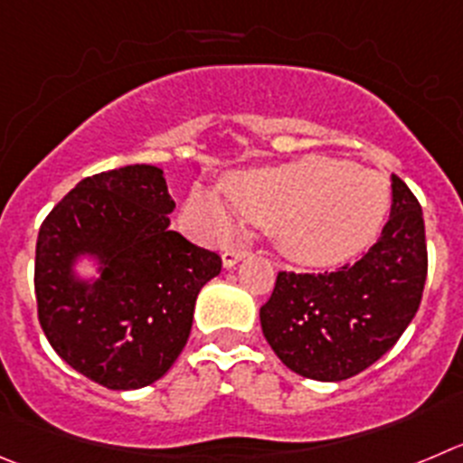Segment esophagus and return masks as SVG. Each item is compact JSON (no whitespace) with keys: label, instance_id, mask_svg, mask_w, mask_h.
I'll return each mask as SVG.
<instances>
[{"label":"esophagus","instance_id":"34e87169","mask_svg":"<svg viewBox=\"0 0 463 463\" xmlns=\"http://www.w3.org/2000/svg\"><path fill=\"white\" fill-rule=\"evenodd\" d=\"M246 256H249V251H246V249H241V246H232V249H226V251H223V256H222L223 267H226V269H231V267H235L237 262H240L241 258H246Z\"/></svg>","mask_w":463,"mask_h":463}]
</instances>
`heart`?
Masks as SVG:
<instances>
[{
	"label": "heart",
	"mask_w": 463,
	"mask_h": 463,
	"mask_svg": "<svg viewBox=\"0 0 463 463\" xmlns=\"http://www.w3.org/2000/svg\"><path fill=\"white\" fill-rule=\"evenodd\" d=\"M223 194L241 219L269 228L285 256L310 267L340 265L365 251L391 210L382 171L326 155L232 173ZM184 210L203 235L223 240L235 231L232 212L210 189H194Z\"/></svg>",
	"instance_id": "1"
}]
</instances>
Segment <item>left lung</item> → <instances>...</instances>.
Returning a JSON list of instances; mask_svg holds the SVG:
<instances>
[{
	"mask_svg": "<svg viewBox=\"0 0 463 463\" xmlns=\"http://www.w3.org/2000/svg\"><path fill=\"white\" fill-rule=\"evenodd\" d=\"M391 194L388 223L361 260L331 274L280 271L276 279L260 324L292 373L343 382L379 361L411 324L427 279L425 222L397 175Z\"/></svg>",
	"mask_w": 463,
	"mask_h": 463,
	"instance_id": "1",
	"label": "left lung"
}]
</instances>
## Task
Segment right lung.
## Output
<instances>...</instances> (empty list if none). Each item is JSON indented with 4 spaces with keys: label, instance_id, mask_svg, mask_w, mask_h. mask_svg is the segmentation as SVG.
<instances>
[{
    "label": "right lung",
    "instance_id": "right-lung-1",
    "mask_svg": "<svg viewBox=\"0 0 463 463\" xmlns=\"http://www.w3.org/2000/svg\"><path fill=\"white\" fill-rule=\"evenodd\" d=\"M164 171L150 164L84 178L38 231V319L54 352L111 391L150 386L192 331L222 258L171 231ZM89 261L96 274H79Z\"/></svg>",
    "mask_w": 463,
    "mask_h": 463
}]
</instances>
